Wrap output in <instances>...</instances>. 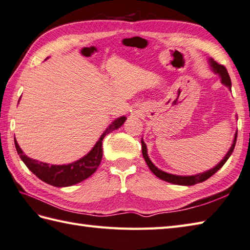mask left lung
<instances>
[{"instance_id":"8db88e82","label":"left lung","mask_w":250,"mask_h":250,"mask_svg":"<svg viewBox=\"0 0 250 250\" xmlns=\"http://www.w3.org/2000/svg\"><path fill=\"white\" fill-rule=\"evenodd\" d=\"M208 62H209V67L210 69L213 71V73L218 74L220 76L221 79V83L227 86V87L231 90V79L230 76H229L228 71L226 69V67H223L222 64H219L217 63L215 60L212 58L208 59ZM236 137H237V131H235V135H234V138H233V142L230 146V149L227 152V154L225 155V157L218 163L216 166H213L210 169H208L204 172H200V174H196V175H191V176H180V175H174V174H169V172H166L164 170L160 169V168H157L153 163L151 162L149 155H147V149H146V146L145 144L144 139H141V145H142V155H144V159L146 163V165L149 166L150 170L153 172V174L157 177L160 178V179L167 181L169 183H174V185H179V186H193V185H196V183H201L203 181L207 180L208 178H210L213 174H216V172L220 169V168L226 164V162L229 160V157L231 156V154L233 153V150L234 147H235V144H236Z\"/></svg>"}]
</instances>
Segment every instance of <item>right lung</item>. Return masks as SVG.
Masks as SVG:
<instances>
[{"instance_id":"1","label":"right lung","mask_w":250,"mask_h":250,"mask_svg":"<svg viewBox=\"0 0 250 250\" xmlns=\"http://www.w3.org/2000/svg\"><path fill=\"white\" fill-rule=\"evenodd\" d=\"M126 116H120L115 119L112 123L106 127L104 134L100 136L99 140L96 142L87 154L81 157L80 160L70 163V164L63 165H50L47 163L40 162L38 160H33L31 157H28L23 153L21 147L17 144V140L15 138V146H16L17 153L20 159L24 163L33 174L39 179L48 183L50 186L63 188L70 187L80 183L85 179H87L100 165L101 159H103V140L104 137L124 124L126 121Z\"/></svg>"}]
</instances>
